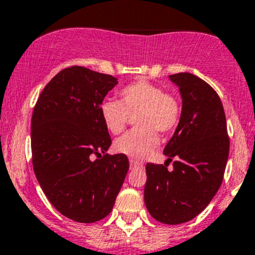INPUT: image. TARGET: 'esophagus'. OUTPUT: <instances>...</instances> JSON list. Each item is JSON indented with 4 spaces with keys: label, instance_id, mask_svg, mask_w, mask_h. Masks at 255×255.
<instances>
[{
    "label": "esophagus",
    "instance_id": "obj_1",
    "mask_svg": "<svg viewBox=\"0 0 255 255\" xmlns=\"http://www.w3.org/2000/svg\"><path fill=\"white\" fill-rule=\"evenodd\" d=\"M129 163H130V166H132V167H139V166H142V162L134 160V158H130Z\"/></svg>",
    "mask_w": 255,
    "mask_h": 255
}]
</instances>
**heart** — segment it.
Listing matches in <instances>:
<instances>
[{
	"instance_id": "b5f03b06",
	"label": "heart",
	"mask_w": 255,
	"mask_h": 255,
	"mask_svg": "<svg viewBox=\"0 0 255 255\" xmlns=\"http://www.w3.org/2000/svg\"><path fill=\"white\" fill-rule=\"evenodd\" d=\"M121 102L106 99L101 112L104 127L112 134H120L129 117H135V129L114 142V149L126 156L142 158L151 153L158 143V134H168L175 129L180 117V106L173 95L163 93L157 85L137 82L120 92Z\"/></svg>"
}]
</instances>
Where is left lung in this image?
Segmentation results:
<instances>
[{
	"label": "left lung",
	"mask_w": 255,
	"mask_h": 255,
	"mask_svg": "<svg viewBox=\"0 0 255 255\" xmlns=\"http://www.w3.org/2000/svg\"><path fill=\"white\" fill-rule=\"evenodd\" d=\"M182 99L180 121L163 149L165 165L147 163L144 204L163 224L199 215L218 192L229 157L223 104L215 90L190 73L170 75ZM173 160V170L167 166Z\"/></svg>",
	"instance_id": "obj_1"
}]
</instances>
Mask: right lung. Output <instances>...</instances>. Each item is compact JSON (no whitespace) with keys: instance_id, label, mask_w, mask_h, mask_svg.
<instances>
[{"instance_id":"1","label":"right lung","mask_w":255,"mask_h":255,"mask_svg":"<svg viewBox=\"0 0 255 255\" xmlns=\"http://www.w3.org/2000/svg\"><path fill=\"white\" fill-rule=\"evenodd\" d=\"M117 84L112 75L66 68L44 88L32 113L37 181L52 206L78 223H94L111 213L129 168L126 154H107L112 141L99 112Z\"/></svg>"}]
</instances>
